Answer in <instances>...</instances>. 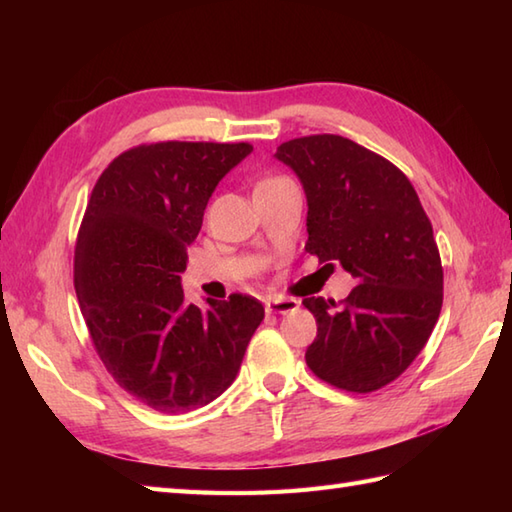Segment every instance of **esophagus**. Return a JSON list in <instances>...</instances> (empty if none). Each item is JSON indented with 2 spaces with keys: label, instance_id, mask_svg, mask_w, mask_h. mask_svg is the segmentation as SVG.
<instances>
[{
  "label": "esophagus",
  "instance_id": "1",
  "mask_svg": "<svg viewBox=\"0 0 512 512\" xmlns=\"http://www.w3.org/2000/svg\"><path fill=\"white\" fill-rule=\"evenodd\" d=\"M299 308V301L292 297H270L266 299V312L270 314H288Z\"/></svg>",
  "mask_w": 512,
  "mask_h": 512
}]
</instances>
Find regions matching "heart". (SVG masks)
Listing matches in <instances>:
<instances>
[{"label":"heart","instance_id":"heart-1","mask_svg":"<svg viewBox=\"0 0 512 512\" xmlns=\"http://www.w3.org/2000/svg\"><path fill=\"white\" fill-rule=\"evenodd\" d=\"M279 180H286V178L284 176H268L264 180H259L257 187H264V184H273V182H279Z\"/></svg>","mask_w":512,"mask_h":512}]
</instances>
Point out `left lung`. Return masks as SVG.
<instances>
[{
    "label": "left lung",
    "instance_id": "obj_1",
    "mask_svg": "<svg viewBox=\"0 0 512 512\" xmlns=\"http://www.w3.org/2000/svg\"><path fill=\"white\" fill-rule=\"evenodd\" d=\"M308 198L306 250L358 284L343 301L303 299L317 319L312 374L369 394L396 380L427 345L442 310V262L409 178L350 138L314 134L277 147Z\"/></svg>",
    "mask_w": 512,
    "mask_h": 512
}]
</instances>
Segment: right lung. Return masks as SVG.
<instances>
[{
	"instance_id": "right-lung-1",
	"label": "right lung",
	"mask_w": 512,
	"mask_h": 512,
	"mask_svg": "<svg viewBox=\"0 0 512 512\" xmlns=\"http://www.w3.org/2000/svg\"><path fill=\"white\" fill-rule=\"evenodd\" d=\"M248 143L138 145L96 180L74 248V288L94 350L127 394L162 413L209 405L233 383L264 319L255 297L202 310L180 275L206 202Z\"/></svg>"
}]
</instances>
